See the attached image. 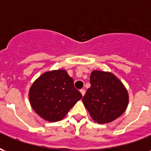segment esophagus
Segmentation results:
<instances>
[{
	"label": "esophagus",
	"instance_id": "1",
	"mask_svg": "<svg viewBox=\"0 0 151 151\" xmlns=\"http://www.w3.org/2000/svg\"><path fill=\"white\" fill-rule=\"evenodd\" d=\"M80 92H81V94H82V96H84V95H85V90H83V89H82V90H80Z\"/></svg>",
	"mask_w": 151,
	"mask_h": 151
}]
</instances>
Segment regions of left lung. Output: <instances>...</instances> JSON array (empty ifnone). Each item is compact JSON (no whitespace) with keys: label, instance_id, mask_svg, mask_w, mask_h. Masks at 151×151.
Masks as SVG:
<instances>
[{"label":"left lung","instance_id":"obj_1","mask_svg":"<svg viewBox=\"0 0 151 151\" xmlns=\"http://www.w3.org/2000/svg\"><path fill=\"white\" fill-rule=\"evenodd\" d=\"M90 82L82 102L95 122L110 123L124 112L129 95L120 79L110 72L93 70Z\"/></svg>","mask_w":151,"mask_h":151}]
</instances>
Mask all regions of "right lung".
I'll return each mask as SVG.
<instances>
[{
  "label": "right lung",
  "instance_id": "add662e5",
  "mask_svg": "<svg viewBox=\"0 0 151 151\" xmlns=\"http://www.w3.org/2000/svg\"><path fill=\"white\" fill-rule=\"evenodd\" d=\"M82 97V94L74 87L73 79L65 69L43 73L29 91L33 110L50 122L62 120Z\"/></svg>",
  "mask_w": 151,
  "mask_h": 151
}]
</instances>
